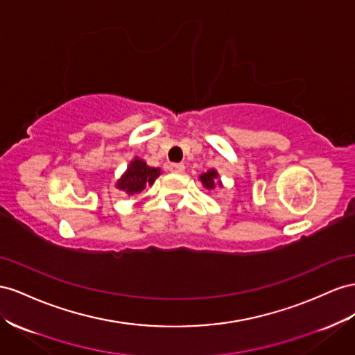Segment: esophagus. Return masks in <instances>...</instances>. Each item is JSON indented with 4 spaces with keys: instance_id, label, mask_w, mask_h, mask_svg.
<instances>
[{
    "instance_id": "obj_1",
    "label": "esophagus",
    "mask_w": 355,
    "mask_h": 355,
    "mask_svg": "<svg viewBox=\"0 0 355 355\" xmlns=\"http://www.w3.org/2000/svg\"><path fill=\"white\" fill-rule=\"evenodd\" d=\"M168 168H170L171 173H184V171H185V166L182 164V162H171Z\"/></svg>"
}]
</instances>
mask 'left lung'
<instances>
[{
  "label": "left lung",
  "instance_id": "8db88e82",
  "mask_svg": "<svg viewBox=\"0 0 355 355\" xmlns=\"http://www.w3.org/2000/svg\"><path fill=\"white\" fill-rule=\"evenodd\" d=\"M218 178H219V175H218L216 170H207L206 173L200 175L201 184H203V187L207 188V189H214L216 187V184L221 185V182L218 180Z\"/></svg>",
  "mask_w": 355,
  "mask_h": 355
}]
</instances>
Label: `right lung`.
Listing matches in <instances>:
<instances>
[{"mask_svg":"<svg viewBox=\"0 0 355 355\" xmlns=\"http://www.w3.org/2000/svg\"><path fill=\"white\" fill-rule=\"evenodd\" d=\"M161 175V170L149 167L145 161L134 158L127 168L125 173L116 182V188L125 191L128 196L137 194L146 187L154 185L155 179Z\"/></svg>","mask_w":355,"mask_h":355,"instance_id":"1","label":"right lung"}]
</instances>
